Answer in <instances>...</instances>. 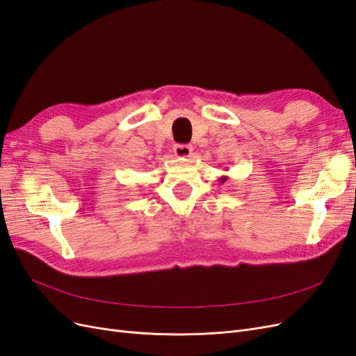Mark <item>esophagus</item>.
<instances>
[{
  "mask_svg": "<svg viewBox=\"0 0 356 356\" xmlns=\"http://www.w3.org/2000/svg\"><path fill=\"white\" fill-rule=\"evenodd\" d=\"M191 152L193 148L190 145H186V144H177L174 147V154L179 159H186V157H190L191 156Z\"/></svg>",
  "mask_w": 356,
  "mask_h": 356,
  "instance_id": "obj_1",
  "label": "esophagus"
}]
</instances>
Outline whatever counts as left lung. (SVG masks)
I'll return each mask as SVG.
<instances>
[{"label": "left lung", "instance_id": "8db88e82", "mask_svg": "<svg viewBox=\"0 0 356 356\" xmlns=\"http://www.w3.org/2000/svg\"><path fill=\"white\" fill-rule=\"evenodd\" d=\"M227 179H229V177H225V175H224V177H221V178L218 179V181L221 182V184H224V182H225V181H227Z\"/></svg>", "mask_w": 356, "mask_h": 356}]
</instances>
